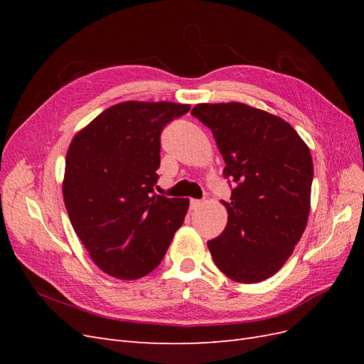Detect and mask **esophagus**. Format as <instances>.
Masks as SVG:
<instances>
[{
	"instance_id": "obj_1",
	"label": "esophagus",
	"mask_w": 364,
	"mask_h": 364,
	"mask_svg": "<svg viewBox=\"0 0 364 364\" xmlns=\"http://www.w3.org/2000/svg\"><path fill=\"white\" fill-rule=\"evenodd\" d=\"M202 200H197V199H191V202H190V205H191V208L193 209H197V208H200L202 206Z\"/></svg>"
}]
</instances>
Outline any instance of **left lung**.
<instances>
[{
    "mask_svg": "<svg viewBox=\"0 0 364 364\" xmlns=\"http://www.w3.org/2000/svg\"><path fill=\"white\" fill-rule=\"evenodd\" d=\"M235 182L222 234L208 241L215 266L235 282L273 277L290 258L310 214V149L282 118L245 103L196 105Z\"/></svg>",
    "mask_w": 364,
    "mask_h": 364,
    "instance_id": "1",
    "label": "left lung"
}]
</instances>
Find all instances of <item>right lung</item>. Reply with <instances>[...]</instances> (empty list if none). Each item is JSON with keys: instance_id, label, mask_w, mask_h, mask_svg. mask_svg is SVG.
I'll return each mask as SVG.
<instances>
[{"instance_id": "obj_1", "label": "right lung", "mask_w": 364, "mask_h": 364, "mask_svg": "<svg viewBox=\"0 0 364 364\" xmlns=\"http://www.w3.org/2000/svg\"><path fill=\"white\" fill-rule=\"evenodd\" d=\"M170 102H124L107 107L68 149L63 202L77 237L109 277L138 279L155 270L190 200L153 193L161 132L190 111Z\"/></svg>"}]
</instances>
